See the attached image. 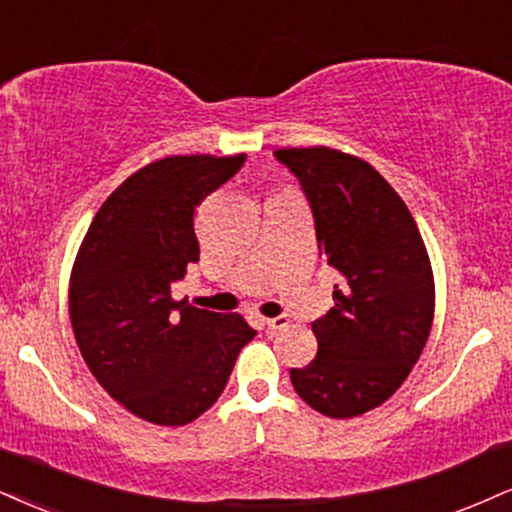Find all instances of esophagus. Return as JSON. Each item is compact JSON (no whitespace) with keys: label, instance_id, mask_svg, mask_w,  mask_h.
Wrapping results in <instances>:
<instances>
[{"label":"esophagus","instance_id":"esophagus-1","mask_svg":"<svg viewBox=\"0 0 512 512\" xmlns=\"http://www.w3.org/2000/svg\"><path fill=\"white\" fill-rule=\"evenodd\" d=\"M288 324H291V319L286 315L281 317H272V319H264V326H267V331H281V329H288Z\"/></svg>","mask_w":512,"mask_h":512}]
</instances>
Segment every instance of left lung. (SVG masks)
<instances>
[{
    "label": "left lung",
    "mask_w": 512,
    "mask_h": 512,
    "mask_svg": "<svg viewBox=\"0 0 512 512\" xmlns=\"http://www.w3.org/2000/svg\"><path fill=\"white\" fill-rule=\"evenodd\" d=\"M274 155L298 176L319 255L341 274L334 307L312 322L317 357L291 369L293 389L326 417L365 415L420 360L434 322L432 262L403 197L365 159L322 145Z\"/></svg>",
    "instance_id": "1"
}]
</instances>
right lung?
Masks as SVG:
<instances>
[{
	"mask_svg": "<svg viewBox=\"0 0 512 512\" xmlns=\"http://www.w3.org/2000/svg\"><path fill=\"white\" fill-rule=\"evenodd\" d=\"M245 155L164 157L131 174L97 209L69 283L73 336L92 377L133 415L181 427L212 408L257 334L240 315L171 298L200 260L195 207Z\"/></svg>",
	"mask_w": 512,
	"mask_h": 512,
	"instance_id": "obj_1",
	"label": "right lung"
}]
</instances>
